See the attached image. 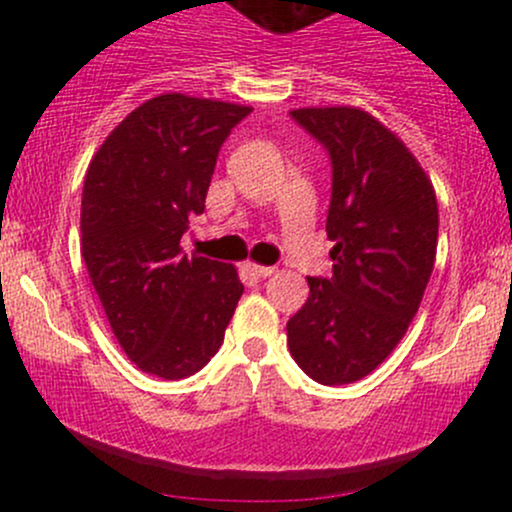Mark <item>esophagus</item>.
I'll return each instance as SVG.
<instances>
[{
	"instance_id": "34e87169",
	"label": "esophagus",
	"mask_w": 512,
	"mask_h": 512,
	"mask_svg": "<svg viewBox=\"0 0 512 512\" xmlns=\"http://www.w3.org/2000/svg\"><path fill=\"white\" fill-rule=\"evenodd\" d=\"M243 269L250 276H255V279H267V276H272L276 272L274 267H264V264H255V262H248Z\"/></svg>"
}]
</instances>
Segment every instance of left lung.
<instances>
[{"label":"left lung","mask_w":512,"mask_h":512,"mask_svg":"<svg viewBox=\"0 0 512 512\" xmlns=\"http://www.w3.org/2000/svg\"><path fill=\"white\" fill-rule=\"evenodd\" d=\"M330 151L332 276L286 322L293 361L322 385L373 373L409 330L438 245L433 182L383 122L354 105L291 110Z\"/></svg>","instance_id":"1"}]
</instances>
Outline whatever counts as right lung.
Listing matches in <instances>:
<instances>
[{
  "instance_id": "add662e5",
  "label": "right lung",
  "mask_w": 512,
  "mask_h": 512,
  "mask_svg": "<svg viewBox=\"0 0 512 512\" xmlns=\"http://www.w3.org/2000/svg\"><path fill=\"white\" fill-rule=\"evenodd\" d=\"M248 105L161 93L134 108L88 163L81 257L115 339L144 373L180 380L223 344L243 296L233 264L182 255L216 156Z\"/></svg>"
}]
</instances>
